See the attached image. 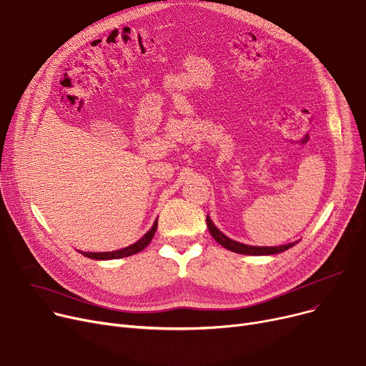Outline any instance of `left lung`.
Instances as JSON below:
<instances>
[{
    "instance_id": "obj_1",
    "label": "left lung",
    "mask_w": 366,
    "mask_h": 366,
    "mask_svg": "<svg viewBox=\"0 0 366 366\" xmlns=\"http://www.w3.org/2000/svg\"><path fill=\"white\" fill-rule=\"evenodd\" d=\"M207 226L208 231H210L212 237L219 242L220 246H223L224 249H228L231 252L235 253H241V254H252V256H264V254H275V253H282L290 247L295 246V242H289V244H283L278 247H256V246H247V244H241V242H237L231 238H228L226 235H223L216 226L212 222V219L207 216ZM298 242V241H297Z\"/></svg>"
}]
</instances>
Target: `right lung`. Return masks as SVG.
Masks as SVG:
<instances>
[{
    "label": "right lung",
    "instance_id": "right-lung-1",
    "mask_svg": "<svg viewBox=\"0 0 366 366\" xmlns=\"http://www.w3.org/2000/svg\"><path fill=\"white\" fill-rule=\"evenodd\" d=\"M156 228H158V220H156L152 226V229L143 237L138 239L137 242H134L132 246H128L125 249H120V250H116V252H106V253H91V252H80L83 256L86 257H91V259H99V260H104V259H119V257H127V256H131V254H135L138 252H142L144 247H147L149 242L152 241L154 232H156Z\"/></svg>",
    "mask_w": 366,
    "mask_h": 366
}]
</instances>
